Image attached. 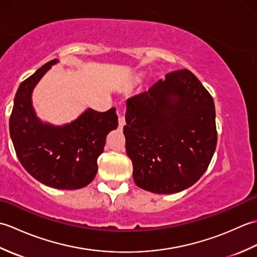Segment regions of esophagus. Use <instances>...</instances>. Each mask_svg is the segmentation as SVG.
<instances>
[{
    "label": "esophagus",
    "instance_id": "obj_1",
    "mask_svg": "<svg viewBox=\"0 0 257 257\" xmlns=\"http://www.w3.org/2000/svg\"><path fill=\"white\" fill-rule=\"evenodd\" d=\"M118 122H119V127L122 128L125 124V119H124V113L122 111L118 112Z\"/></svg>",
    "mask_w": 257,
    "mask_h": 257
}]
</instances>
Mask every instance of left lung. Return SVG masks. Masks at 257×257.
Masks as SVG:
<instances>
[{
	"label": "left lung",
	"mask_w": 257,
	"mask_h": 257,
	"mask_svg": "<svg viewBox=\"0 0 257 257\" xmlns=\"http://www.w3.org/2000/svg\"><path fill=\"white\" fill-rule=\"evenodd\" d=\"M125 151L139 188L180 192L203 176L216 148L214 101L188 69L127 100Z\"/></svg>",
	"instance_id": "obj_1"
}]
</instances>
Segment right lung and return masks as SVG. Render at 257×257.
<instances>
[{"instance_id": "right-lung-1", "label": "right lung", "mask_w": 257, "mask_h": 257, "mask_svg": "<svg viewBox=\"0 0 257 257\" xmlns=\"http://www.w3.org/2000/svg\"><path fill=\"white\" fill-rule=\"evenodd\" d=\"M43 65L22 81L10 117V135L21 165L37 181L51 188L76 190L94 180L97 159L106 136L118 125L116 108L105 112L87 110L68 124L43 123L32 106V91L51 65Z\"/></svg>"}]
</instances>
